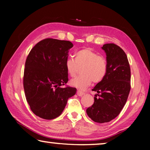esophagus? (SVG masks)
<instances>
[{"label": "esophagus", "mask_w": 150, "mask_h": 150, "mask_svg": "<svg viewBox=\"0 0 150 150\" xmlns=\"http://www.w3.org/2000/svg\"><path fill=\"white\" fill-rule=\"evenodd\" d=\"M77 95H78V96H83V95H85V93L83 92V91H82L78 90V91H77Z\"/></svg>", "instance_id": "34e87169"}]
</instances>
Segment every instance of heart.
Returning a JSON list of instances; mask_svg holds the SVG:
<instances>
[{"instance_id": "obj_1", "label": "heart", "mask_w": 150, "mask_h": 150, "mask_svg": "<svg viewBox=\"0 0 150 150\" xmlns=\"http://www.w3.org/2000/svg\"><path fill=\"white\" fill-rule=\"evenodd\" d=\"M75 58L66 60L65 68L71 77L77 74L79 68L81 75L77 76L70 81V85L79 90H84L92 82L98 83L105 79L108 71V63L106 58L90 48L78 51Z\"/></svg>"}]
</instances>
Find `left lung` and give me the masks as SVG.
I'll list each match as a JSON object with an SVG mask.
<instances>
[{
	"label": "left lung",
	"mask_w": 150,
	"mask_h": 150,
	"mask_svg": "<svg viewBox=\"0 0 150 150\" xmlns=\"http://www.w3.org/2000/svg\"><path fill=\"white\" fill-rule=\"evenodd\" d=\"M102 49L106 52L108 71L92 89L98 94L86 110L88 117L98 123L108 122L120 114L131 88L130 64L124 50L115 44H106Z\"/></svg>",
	"instance_id": "left-lung-1"
}]
</instances>
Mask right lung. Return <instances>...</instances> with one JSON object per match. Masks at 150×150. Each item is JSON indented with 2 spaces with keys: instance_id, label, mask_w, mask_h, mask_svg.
I'll use <instances>...</instances> for the list:
<instances>
[{
  "instance_id": "1",
  "label": "right lung",
  "mask_w": 150,
  "mask_h": 150,
  "mask_svg": "<svg viewBox=\"0 0 150 150\" xmlns=\"http://www.w3.org/2000/svg\"><path fill=\"white\" fill-rule=\"evenodd\" d=\"M73 44L69 41L45 38L35 44L25 63L23 85L31 110L39 117L52 120L64 110L76 88L66 86L65 62Z\"/></svg>"
}]
</instances>
